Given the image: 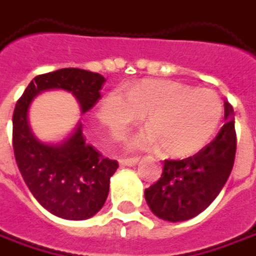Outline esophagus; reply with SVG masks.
Here are the masks:
<instances>
[{"label":"esophagus","mask_w":256,"mask_h":256,"mask_svg":"<svg viewBox=\"0 0 256 256\" xmlns=\"http://www.w3.org/2000/svg\"><path fill=\"white\" fill-rule=\"evenodd\" d=\"M138 162H139V159L138 158H130V159H120L118 160V163H120V166H128V168H132V166H136L138 164Z\"/></svg>","instance_id":"1"}]
</instances>
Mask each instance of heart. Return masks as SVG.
I'll use <instances>...</instances> for the list:
<instances>
[{
	"mask_svg": "<svg viewBox=\"0 0 256 256\" xmlns=\"http://www.w3.org/2000/svg\"><path fill=\"white\" fill-rule=\"evenodd\" d=\"M224 113L219 96L206 88L169 80H146L128 94L113 90L97 107V116L113 138H122L144 116L148 128L130 140V149H156L169 156H189L215 136Z\"/></svg>",
	"mask_w": 256,
	"mask_h": 256,
	"instance_id": "obj_1",
	"label": "heart"
}]
</instances>
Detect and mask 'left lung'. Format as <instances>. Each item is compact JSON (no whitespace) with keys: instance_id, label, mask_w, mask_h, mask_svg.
Instances as JSON below:
<instances>
[{"instance_id":"obj_1","label":"left lung","mask_w":256,"mask_h":256,"mask_svg":"<svg viewBox=\"0 0 256 256\" xmlns=\"http://www.w3.org/2000/svg\"><path fill=\"white\" fill-rule=\"evenodd\" d=\"M225 124L218 136L196 154L184 160H164L160 179L144 190L150 210L168 222H184L210 205L232 172L236 133L235 114L228 102Z\"/></svg>"}]
</instances>
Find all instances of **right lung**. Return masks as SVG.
Segmentation results:
<instances>
[{"label":"right lung","mask_w":256,"mask_h":256,"mask_svg":"<svg viewBox=\"0 0 256 256\" xmlns=\"http://www.w3.org/2000/svg\"><path fill=\"white\" fill-rule=\"evenodd\" d=\"M104 82L103 76L82 68L46 72L31 80L14 108L12 146L21 176L40 205L62 219L94 216L106 202L110 178L118 163L86 144L82 122L62 143L41 142L30 128L28 108L40 93L64 90L86 113L100 98Z\"/></svg>","instance_id":"1"}]
</instances>
